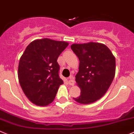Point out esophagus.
<instances>
[{
  "label": "esophagus",
  "instance_id": "34e87169",
  "mask_svg": "<svg viewBox=\"0 0 134 134\" xmlns=\"http://www.w3.org/2000/svg\"><path fill=\"white\" fill-rule=\"evenodd\" d=\"M68 83L71 86L75 85V80H74V78L72 76H70L69 78L68 79Z\"/></svg>",
  "mask_w": 134,
  "mask_h": 134
}]
</instances>
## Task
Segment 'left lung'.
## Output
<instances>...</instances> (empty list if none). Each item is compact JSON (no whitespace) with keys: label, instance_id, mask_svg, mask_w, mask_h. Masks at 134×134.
<instances>
[{"label":"left lung","instance_id":"obj_1","mask_svg":"<svg viewBox=\"0 0 134 134\" xmlns=\"http://www.w3.org/2000/svg\"><path fill=\"white\" fill-rule=\"evenodd\" d=\"M71 48L80 61L75 80L80 95L73 99L80 104L92 103L109 88L115 75V58L106 45L98 42L72 44Z\"/></svg>","mask_w":134,"mask_h":134}]
</instances>
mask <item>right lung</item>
I'll list each match as a JSON object with an SVG mask.
<instances>
[{
  "label": "right lung",
  "mask_w": 134,
  "mask_h": 134,
  "mask_svg": "<svg viewBox=\"0 0 134 134\" xmlns=\"http://www.w3.org/2000/svg\"><path fill=\"white\" fill-rule=\"evenodd\" d=\"M68 42L44 38L31 42L21 56L18 79L23 93L38 106L48 105L63 81L59 76L58 58Z\"/></svg>",
  "instance_id": "obj_1"
}]
</instances>
